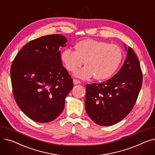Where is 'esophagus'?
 <instances>
[{
  "label": "esophagus",
  "instance_id": "34e87169",
  "mask_svg": "<svg viewBox=\"0 0 155 155\" xmlns=\"http://www.w3.org/2000/svg\"><path fill=\"white\" fill-rule=\"evenodd\" d=\"M73 84H74V85H77V84H80V81L77 80V79H73Z\"/></svg>",
  "mask_w": 155,
  "mask_h": 155
}]
</instances>
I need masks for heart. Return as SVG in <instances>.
Here are the masks:
<instances>
[{"label": "heart", "mask_w": 155, "mask_h": 155, "mask_svg": "<svg viewBox=\"0 0 155 155\" xmlns=\"http://www.w3.org/2000/svg\"><path fill=\"white\" fill-rule=\"evenodd\" d=\"M75 51L66 49L61 54L64 67L73 72L84 64L82 68L76 71L75 77L87 80L94 76L97 80L111 77L118 69L123 60V51L117 45L94 39H85L75 46Z\"/></svg>", "instance_id": "b5f03b06"}]
</instances>
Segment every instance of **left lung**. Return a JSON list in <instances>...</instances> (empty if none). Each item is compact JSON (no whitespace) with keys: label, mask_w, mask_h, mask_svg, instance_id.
I'll return each instance as SVG.
<instances>
[{"label":"left lung","mask_w":155,"mask_h":155,"mask_svg":"<svg viewBox=\"0 0 155 155\" xmlns=\"http://www.w3.org/2000/svg\"><path fill=\"white\" fill-rule=\"evenodd\" d=\"M126 58L120 70L102 84L86 85L85 109L97 124L114 125L131 111L142 86L140 64L131 48H127Z\"/></svg>","instance_id":"obj_1"}]
</instances>
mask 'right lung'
<instances>
[{"label": "right lung", "instance_id": "obj_1", "mask_svg": "<svg viewBox=\"0 0 155 155\" xmlns=\"http://www.w3.org/2000/svg\"><path fill=\"white\" fill-rule=\"evenodd\" d=\"M67 39L52 35L32 40L15 57L11 78L15 101L25 114L38 123L58 117L73 81L63 67L60 48Z\"/></svg>", "mask_w": 155, "mask_h": 155}]
</instances>
